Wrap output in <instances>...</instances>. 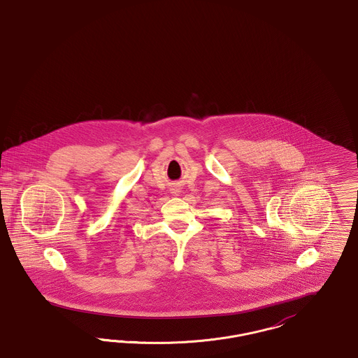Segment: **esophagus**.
<instances>
[{
  "label": "esophagus",
  "instance_id": "obj_1",
  "mask_svg": "<svg viewBox=\"0 0 358 358\" xmlns=\"http://www.w3.org/2000/svg\"><path fill=\"white\" fill-rule=\"evenodd\" d=\"M173 190H174V192H171V193H173V194H174V196H177V193H178V192H180V190H178V189H173Z\"/></svg>",
  "mask_w": 358,
  "mask_h": 358
}]
</instances>
